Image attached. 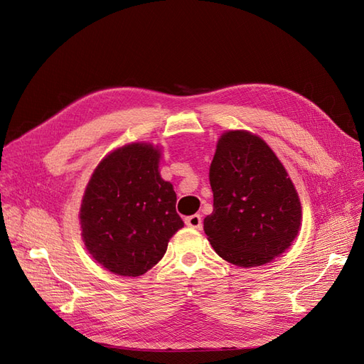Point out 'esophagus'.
<instances>
[{"mask_svg":"<svg viewBox=\"0 0 364 364\" xmlns=\"http://www.w3.org/2000/svg\"><path fill=\"white\" fill-rule=\"evenodd\" d=\"M185 225L193 229H202V217L199 214H193L185 218Z\"/></svg>","mask_w":364,"mask_h":364,"instance_id":"obj_1","label":"esophagus"}]
</instances>
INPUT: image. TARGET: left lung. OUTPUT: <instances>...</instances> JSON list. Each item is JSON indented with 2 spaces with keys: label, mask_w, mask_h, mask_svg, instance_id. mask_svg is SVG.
I'll return each mask as SVG.
<instances>
[{
  "label": "left lung",
  "mask_w": 364,
  "mask_h": 364,
  "mask_svg": "<svg viewBox=\"0 0 364 364\" xmlns=\"http://www.w3.org/2000/svg\"><path fill=\"white\" fill-rule=\"evenodd\" d=\"M214 211L203 229L230 264L255 267L289 249L299 234L302 208L294 185L273 150L246 130L220 136L209 167Z\"/></svg>",
  "instance_id": "left-lung-1"
}]
</instances>
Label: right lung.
<instances>
[{"instance_id":"1","label":"right lung","mask_w":364,"mask_h":364,"mask_svg":"<svg viewBox=\"0 0 364 364\" xmlns=\"http://www.w3.org/2000/svg\"><path fill=\"white\" fill-rule=\"evenodd\" d=\"M158 147L134 142L97 165L80 206L82 238L92 258L121 277H139L161 261L183 228L176 193L159 174Z\"/></svg>"}]
</instances>
